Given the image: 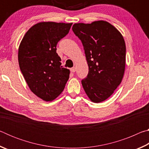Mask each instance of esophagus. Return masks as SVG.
<instances>
[{"label": "esophagus", "mask_w": 149, "mask_h": 149, "mask_svg": "<svg viewBox=\"0 0 149 149\" xmlns=\"http://www.w3.org/2000/svg\"><path fill=\"white\" fill-rule=\"evenodd\" d=\"M70 70H71L72 72H75V71H76V68L73 67V68H72L71 69H70Z\"/></svg>", "instance_id": "obj_1"}]
</instances>
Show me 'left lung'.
<instances>
[{"label": "left lung", "mask_w": 149, "mask_h": 149, "mask_svg": "<svg viewBox=\"0 0 149 149\" xmlns=\"http://www.w3.org/2000/svg\"><path fill=\"white\" fill-rule=\"evenodd\" d=\"M81 41L89 66L83 87L92 102L110 97L120 84L125 66L126 48L120 32L110 23L100 20L78 23L72 27Z\"/></svg>", "instance_id": "obj_1"}]
</instances>
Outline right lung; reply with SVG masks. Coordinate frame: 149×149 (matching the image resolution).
<instances>
[{
	"mask_svg": "<svg viewBox=\"0 0 149 149\" xmlns=\"http://www.w3.org/2000/svg\"><path fill=\"white\" fill-rule=\"evenodd\" d=\"M72 23L40 22L25 34L18 49L19 68L30 90L45 101L60 95L70 70L61 66L56 45L69 33Z\"/></svg>",
	"mask_w": 149,
	"mask_h": 149,
	"instance_id": "obj_1",
	"label": "right lung"
}]
</instances>
